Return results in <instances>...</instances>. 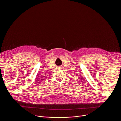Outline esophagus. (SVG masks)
<instances>
[{
  "instance_id": "1",
  "label": "esophagus",
  "mask_w": 121,
  "mask_h": 121,
  "mask_svg": "<svg viewBox=\"0 0 121 121\" xmlns=\"http://www.w3.org/2000/svg\"><path fill=\"white\" fill-rule=\"evenodd\" d=\"M58 68V69H59V70H60V69H61V67H58V68Z\"/></svg>"
}]
</instances>
